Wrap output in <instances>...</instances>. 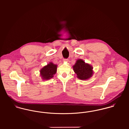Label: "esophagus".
I'll return each mask as SVG.
<instances>
[{"label": "esophagus", "mask_w": 129, "mask_h": 129, "mask_svg": "<svg viewBox=\"0 0 129 129\" xmlns=\"http://www.w3.org/2000/svg\"><path fill=\"white\" fill-rule=\"evenodd\" d=\"M69 60L68 59H63V62H68Z\"/></svg>", "instance_id": "1"}]
</instances>
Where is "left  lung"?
Masks as SVG:
<instances>
[{
    "label": "left lung",
    "mask_w": 129,
    "mask_h": 129,
    "mask_svg": "<svg viewBox=\"0 0 129 129\" xmlns=\"http://www.w3.org/2000/svg\"><path fill=\"white\" fill-rule=\"evenodd\" d=\"M77 77L80 80H87L92 77L93 74V67L82 59H78L73 67Z\"/></svg>",
    "instance_id": "8db88e82"
}]
</instances>
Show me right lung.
Returning <instances> with one entry per match:
<instances>
[{
	"instance_id": "add662e5",
	"label": "right lung",
	"mask_w": 129,
	"mask_h": 129,
	"mask_svg": "<svg viewBox=\"0 0 129 129\" xmlns=\"http://www.w3.org/2000/svg\"><path fill=\"white\" fill-rule=\"evenodd\" d=\"M57 67L56 64H55L52 62H50L47 65L42 68L40 72L42 79L48 80L52 78L56 73Z\"/></svg>"
}]
</instances>
